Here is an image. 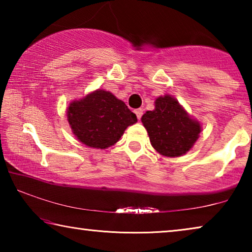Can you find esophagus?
I'll use <instances>...</instances> for the list:
<instances>
[{
  "label": "esophagus",
  "instance_id": "1",
  "mask_svg": "<svg viewBox=\"0 0 252 252\" xmlns=\"http://www.w3.org/2000/svg\"><path fill=\"white\" fill-rule=\"evenodd\" d=\"M134 113L136 114V118H138V120H140V119H141V117H142V114H143V110L142 109H136L134 111Z\"/></svg>",
  "mask_w": 252,
  "mask_h": 252
}]
</instances>
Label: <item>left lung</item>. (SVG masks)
<instances>
[{"label": "left lung", "mask_w": 252, "mask_h": 252, "mask_svg": "<svg viewBox=\"0 0 252 252\" xmlns=\"http://www.w3.org/2000/svg\"><path fill=\"white\" fill-rule=\"evenodd\" d=\"M155 110L141 118L152 147L164 157H181L193 147L201 132L199 121L191 118L177 99L165 94L155 102Z\"/></svg>", "instance_id": "left-lung-1"}]
</instances>
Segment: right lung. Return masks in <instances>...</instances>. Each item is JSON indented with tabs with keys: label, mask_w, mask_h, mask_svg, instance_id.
I'll use <instances>...</instances> for the list:
<instances>
[{
	"label": "right lung",
	"mask_w": 252,
	"mask_h": 252,
	"mask_svg": "<svg viewBox=\"0 0 252 252\" xmlns=\"http://www.w3.org/2000/svg\"><path fill=\"white\" fill-rule=\"evenodd\" d=\"M66 116L76 139L95 149L116 144L126 127L138 121L125 102L104 90H95L81 100L72 101Z\"/></svg>",
	"instance_id": "obj_1"
}]
</instances>
